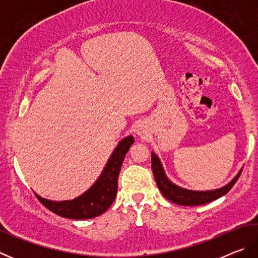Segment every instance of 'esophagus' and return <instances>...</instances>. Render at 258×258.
Segmentation results:
<instances>
[{
  "mask_svg": "<svg viewBox=\"0 0 258 258\" xmlns=\"http://www.w3.org/2000/svg\"><path fill=\"white\" fill-rule=\"evenodd\" d=\"M138 134H140V132H138Z\"/></svg>",
  "mask_w": 258,
  "mask_h": 258,
  "instance_id": "1",
  "label": "esophagus"
}]
</instances>
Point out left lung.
I'll return each instance as SVG.
<instances>
[{
	"instance_id": "left-lung-1",
	"label": "left lung",
	"mask_w": 258,
	"mask_h": 258,
	"mask_svg": "<svg viewBox=\"0 0 258 258\" xmlns=\"http://www.w3.org/2000/svg\"><path fill=\"white\" fill-rule=\"evenodd\" d=\"M151 168L154 172V176L157 183V186L160 190L166 199L174 204L181 205V206H199L207 203H211L213 200L223 197L228 194L231 187L234 185V183L238 181V178L241 174L242 168L238 172L232 180L224 186L218 187L214 190L198 191V190H189L185 187L178 186L175 183H173L166 175L163 165L159 157L155 152H151Z\"/></svg>"
}]
</instances>
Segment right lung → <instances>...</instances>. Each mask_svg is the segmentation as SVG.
<instances>
[{
  "instance_id": "obj_1",
  "label": "right lung",
  "mask_w": 258,
  "mask_h": 258,
  "mask_svg": "<svg viewBox=\"0 0 258 258\" xmlns=\"http://www.w3.org/2000/svg\"><path fill=\"white\" fill-rule=\"evenodd\" d=\"M134 143V138L128 135L121 139L118 145L109 157L102 173L90 189L84 194L78 196L73 200H54L45 199L38 196V200L50 209L51 212L62 217L73 218V220H89V218L101 215L111 206L117 195V184H118V175L121 164L128 151L130 147Z\"/></svg>"
}]
</instances>
